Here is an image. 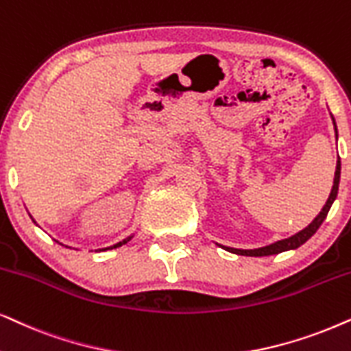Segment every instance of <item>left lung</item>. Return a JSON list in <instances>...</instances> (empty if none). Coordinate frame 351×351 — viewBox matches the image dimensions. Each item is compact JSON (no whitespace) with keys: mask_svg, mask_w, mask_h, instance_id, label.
<instances>
[{"mask_svg":"<svg viewBox=\"0 0 351 351\" xmlns=\"http://www.w3.org/2000/svg\"><path fill=\"white\" fill-rule=\"evenodd\" d=\"M332 121H334V117H332ZM334 125H335V121H334ZM335 132H337V129H335ZM339 182H340V159L337 161L334 186H332L330 195H329V198H327V202L324 204V208H322V211L315 217V221H313L311 224H309L308 227H304L303 230H300L298 234L290 237V239L279 240V242L267 245V247H263V248H256V250H239V248L222 247V245H221V247L227 250V252H230V253L242 254V256H269V254H277V253L287 252V250L298 248L300 245H303L308 239H311V237L315 235V232L319 229V226L322 224V222H324L327 213H329V209L332 206V203H334V199L337 198V192H339Z\"/></svg>","mask_w":351,"mask_h":351,"instance_id":"left-lung-1","label":"left lung"}]
</instances>
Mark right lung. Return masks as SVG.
<instances>
[{"label":"right lung","instance_id":"right-lung-1","mask_svg":"<svg viewBox=\"0 0 351 351\" xmlns=\"http://www.w3.org/2000/svg\"><path fill=\"white\" fill-rule=\"evenodd\" d=\"M129 240H130V237H129V239H125V240H122V242H119V243H116V245H112V247H109V248H103V250H101V252H104V250H112V248H117V247H122V245H124V243H127V242H129Z\"/></svg>","mask_w":351,"mask_h":351}]
</instances>
